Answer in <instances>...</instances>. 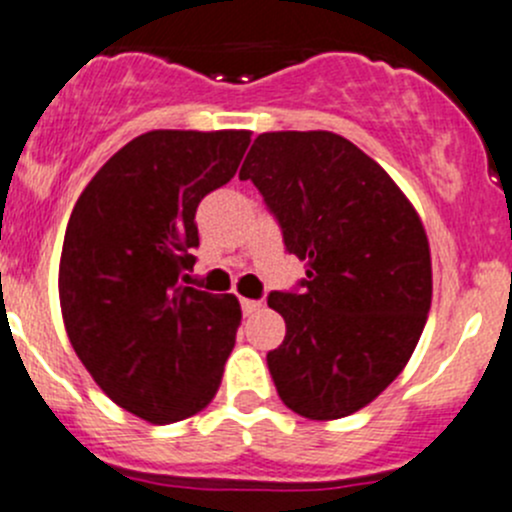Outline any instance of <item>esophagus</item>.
<instances>
[{
    "mask_svg": "<svg viewBox=\"0 0 512 512\" xmlns=\"http://www.w3.org/2000/svg\"><path fill=\"white\" fill-rule=\"evenodd\" d=\"M240 305H242V312H245V315H252V312L260 310L262 300H247V297H242Z\"/></svg>",
    "mask_w": 512,
    "mask_h": 512,
    "instance_id": "34e87169",
    "label": "esophagus"
}]
</instances>
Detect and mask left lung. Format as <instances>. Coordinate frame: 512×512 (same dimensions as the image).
Masks as SVG:
<instances>
[{
    "instance_id": "1",
    "label": "left lung",
    "mask_w": 512,
    "mask_h": 512,
    "mask_svg": "<svg viewBox=\"0 0 512 512\" xmlns=\"http://www.w3.org/2000/svg\"><path fill=\"white\" fill-rule=\"evenodd\" d=\"M290 255L295 292H270L285 340L267 352L282 403L310 420L357 413L403 372L433 300L418 212L375 160L332 132H265L242 162Z\"/></svg>"
}]
</instances>
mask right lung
<instances>
[{"label":"right lung","instance_id":"add662e5","mask_svg":"<svg viewBox=\"0 0 512 512\" xmlns=\"http://www.w3.org/2000/svg\"><path fill=\"white\" fill-rule=\"evenodd\" d=\"M250 132L155 130L104 162L74 205L59 305L74 352L109 400L155 425L200 413L220 388L242 310L182 285L195 212L227 185Z\"/></svg>","mask_w":512,"mask_h":512}]
</instances>
